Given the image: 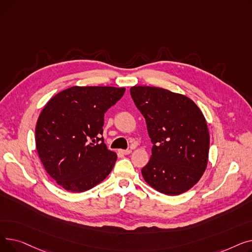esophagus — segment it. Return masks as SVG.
Instances as JSON below:
<instances>
[{
    "label": "esophagus",
    "instance_id": "obj_1",
    "mask_svg": "<svg viewBox=\"0 0 252 252\" xmlns=\"http://www.w3.org/2000/svg\"><path fill=\"white\" fill-rule=\"evenodd\" d=\"M118 152L123 155H128V154H130L131 150H119Z\"/></svg>",
    "mask_w": 252,
    "mask_h": 252
}]
</instances>
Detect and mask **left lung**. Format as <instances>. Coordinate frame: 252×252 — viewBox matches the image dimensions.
Here are the masks:
<instances>
[{"mask_svg":"<svg viewBox=\"0 0 252 252\" xmlns=\"http://www.w3.org/2000/svg\"><path fill=\"white\" fill-rule=\"evenodd\" d=\"M129 91L153 143L150 160L142 168L145 182L169 196L188 191L208 162L209 133L203 113L190 98L166 89L134 86Z\"/></svg>","mask_w":252,"mask_h":252,"instance_id":"obj_1","label":"left lung"}]
</instances>
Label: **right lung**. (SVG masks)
I'll list each match as a JSON object with an SVG mask.
<instances>
[{"label": "right lung", "mask_w": 252, "mask_h": 252, "mask_svg": "<svg viewBox=\"0 0 252 252\" xmlns=\"http://www.w3.org/2000/svg\"><path fill=\"white\" fill-rule=\"evenodd\" d=\"M125 92L74 86L45 105L35 126V147L48 175L66 191L85 192L110 174L117 155L100 136L105 112Z\"/></svg>", "instance_id": "right-lung-1"}]
</instances>
